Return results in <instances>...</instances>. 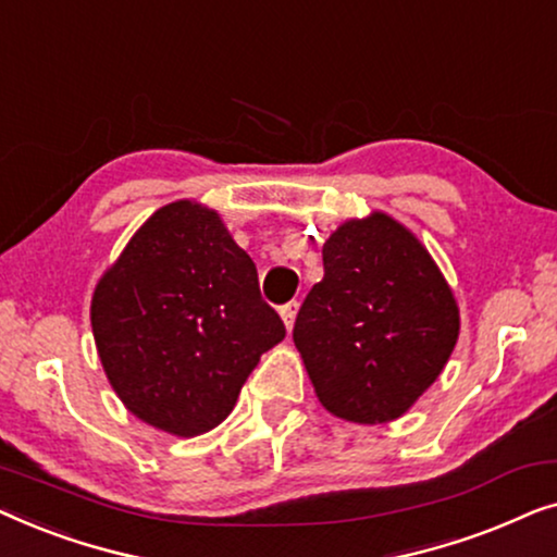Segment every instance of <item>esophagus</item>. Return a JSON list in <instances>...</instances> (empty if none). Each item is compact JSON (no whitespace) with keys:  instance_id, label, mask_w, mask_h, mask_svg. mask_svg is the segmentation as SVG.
Masks as SVG:
<instances>
[{"instance_id":"34e87169","label":"esophagus","mask_w":557,"mask_h":557,"mask_svg":"<svg viewBox=\"0 0 557 557\" xmlns=\"http://www.w3.org/2000/svg\"><path fill=\"white\" fill-rule=\"evenodd\" d=\"M296 311H299V301H288V304H284V307H281V319H284V324H286V330L292 332V326H294V322H296Z\"/></svg>"}]
</instances>
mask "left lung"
Here are the masks:
<instances>
[{
    "instance_id": "1",
    "label": "left lung",
    "mask_w": 557,
    "mask_h": 557,
    "mask_svg": "<svg viewBox=\"0 0 557 557\" xmlns=\"http://www.w3.org/2000/svg\"><path fill=\"white\" fill-rule=\"evenodd\" d=\"M294 345L322 406L349 423H391L436 383L459 339V304L406 225L372 210L322 248Z\"/></svg>"
}]
</instances>
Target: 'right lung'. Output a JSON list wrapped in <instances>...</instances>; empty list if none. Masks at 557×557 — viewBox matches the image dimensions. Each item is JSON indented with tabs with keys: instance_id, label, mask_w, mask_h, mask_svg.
<instances>
[{
	"instance_id": "right-lung-1",
	"label": "right lung",
	"mask_w": 557,
	"mask_h": 557,
	"mask_svg": "<svg viewBox=\"0 0 557 557\" xmlns=\"http://www.w3.org/2000/svg\"><path fill=\"white\" fill-rule=\"evenodd\" d=\"M90 326L128 413L193 438L223 423L263 352L286 337L256 263L218 210L159 208L98 278Z\"/></svg>"
}]
</instances>
